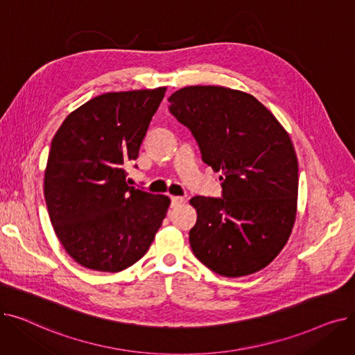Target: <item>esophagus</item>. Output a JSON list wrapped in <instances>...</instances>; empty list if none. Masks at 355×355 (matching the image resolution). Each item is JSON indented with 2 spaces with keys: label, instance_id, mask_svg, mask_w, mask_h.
<instances>
[{
  "label": "esophagus",
  "instance_id": "obj_1",
  "mask_svg": "<svg viewBox=\"0 0 355 355\" xmlns=\"http://www.w3.org/2000/svg\"><path fill=\"white\" fill-rule=\"evenodd\" d=\"M185 201V198L184 197H181V196H173L171 197V207H178V206H181V204Z\"/></svg>",
  "mask_w": 355,
  "mask_h": 355
}]
</instances>
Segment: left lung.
I'll return each mask as SVG.
<instances>
[{
    "instance_id": "obj_1",
    "label": "left lung",
    "mask_w": 355,
    "mask_h": 355,
    "mask_svg": "<svg viewBox=\"0 0 355 355\" xmlns=\"http://www.w3.org/2000/svg\"><path fill=\"white\" fill-rule=\"evenodd\" d=\"M201 159L221 171V197H193L190 246L201 263L227 277L268 266L286 245L297 201V159L282 125L249 93L189 86L170 96Z\"/></svg>"
}]
</instances>
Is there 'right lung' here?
Listing matches in <instances>:
<instances>
[{"instance_id": "right-lung-1", "label": "right lung", "mask_w": 355, "mask_h": 355, "mask_svg": "<svg viewBox=\"0 0 355 355\" xmlns=\"http://www.w3.org/2000/svg\"><path fill=\"white\" fill-rule=\"evenodd\" d=\"M165 90L103 93L71 112L51 141L44 173L50 221L64 250L87 269L132 266L170 207L166 196L130 187L125 171Z\"/></svg>"}]
</instances>
